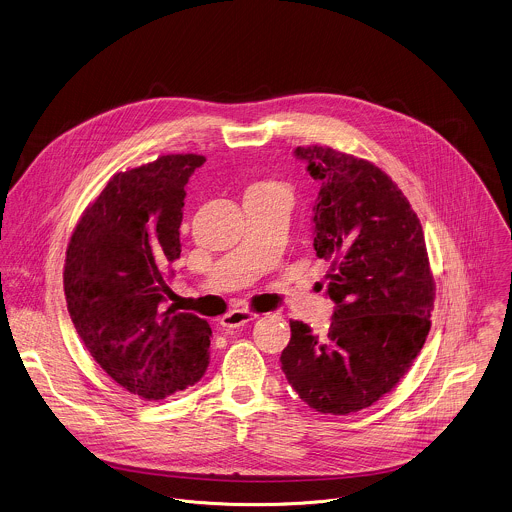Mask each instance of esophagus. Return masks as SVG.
<instances>
[{"label": "esophagus", "instance_id": "34e87169", "mask_svg": "<svg viewBox=\"0 0 512 512\" xmlns=\"http://www.w3.org/2000/svg\"><path fill=\"white\" fill-rule=\"evenodd\" d=\"M257 316H259L257 312H251V310H245V308H237V310H231V312H227L225 316H221L219 324H221L223 328H239V326H243V324L255 320Z\"/></svg>", "mask_w": 512, "mask_h": 512}]
</instances>
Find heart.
Instances as JSON below:
<instances>
[{"mask_svg": "<svg viewBox=\"0 0 512 512\" xmlns=\"http://www.w3.org/2000/svg\"><path fill=\"white\" fill-rule=\"evenodd\" d=\"M249 190H255V192H279V194H287V196H289L287 186L281 184V182H275V180L257 182V184H253Z\"/></svg>", "mask_w": 512, "mask_h": 512, "instance_id": "b5f03b06", "label": "heart"}]
</instances>
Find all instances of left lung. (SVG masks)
Wrapping results in <instances>:
<instances>
[{
    "label": "left lung",
    "mask_w": 512,
    "mask_h": 512,
    "mask_svg": "<svg viewBox=\"0 0 512 512\" xmlns=\"http://www.w3.org/2000/svg\"><path fill=\"white\" fill-rule=\"evenodd\" d=\"M320 182L314 251L330 261L326 336L291 320L281 368L320 413L370 408L406 376L431 328L435 281L419 217L392 178L368 160L330 146H299Z\"/></svg>",
    "instance_id": "obj_1"
}]
</instances>
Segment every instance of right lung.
I'll return each instance as SVG.
<instances>
[{
  "instance_id": "add662e5",
  "label": "right lung",
  "mask_w": 512,
  "mask_h": 512,
  "mask_svg": "<svg viewBox=\"0 0 512 512\" xmlns=\"http://www.w3.org/2000/svg\"><path fill=\"white\" fill-rule=\"evenodd\" d=\"M204 162L166 154L114 174L67 247L63 285L77 334L116 384L148 402L194 386L209 364L207 320L164 308V275L182 253L184 188Z\"/></svg>"
}]
</instances>
